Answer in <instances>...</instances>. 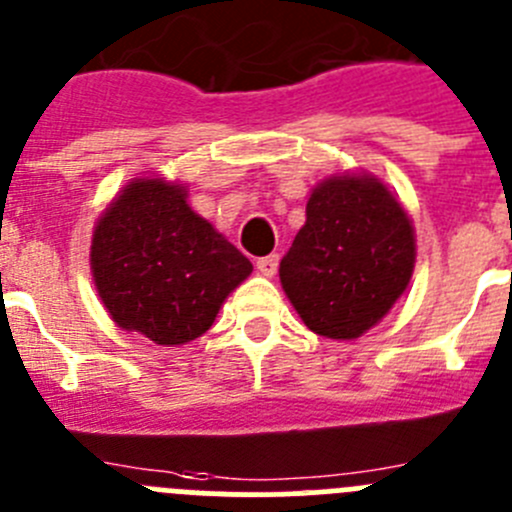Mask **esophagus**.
I'll return each instance as SVG.
<instances>
[{"label": "esophagus", "instance_id": "obj_1", "mask_svg": "<svg viewBox=\"0 0 512 512\" xmlns=\"http://www.w3.org/2000/svg\"><path fill=\"white\" fill-rule=\"evenodd\" d=\"M256 269H259L264 276H274L276 269H279V253H269V256H261V259L256 261Z\"/></svg>", "mask_w": 512, "mask_h": 512}]
</instances>
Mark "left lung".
<instances>
[{"instance_id":"1","label":"left lung","mask_w":512,"mask_h":512,"mask_svg":"<svg viewBox=\"0 0 512 512\" xmlns=\"http://www.w3.org/2000/svg\"><path fill=\"white\" fill-rule=\"evenodd\" d=\"M414 228L375 177H330L312 192L307 223L281 259V287L304 325L353 340L381 322L409 287Z\"/></svg>"}]
</instances>
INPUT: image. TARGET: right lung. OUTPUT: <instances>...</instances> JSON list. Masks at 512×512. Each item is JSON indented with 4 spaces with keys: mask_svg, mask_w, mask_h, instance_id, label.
Returning <instances> with one entry per match:
<instances>
[{
    "mask_svg": "<svg viewBox=\"0 0 512 512\" xmlns=\"http://www.w3.org/2000/svg\"><path fill=\"white\" fill-rule=\"evenodd\" d=\"M185 187L126 185L93 231L91 269L114 322L157 345H182L210 330L251 261L187 205Z\"/></svg>",
    "mask_w": 512,
    "mask_h": 512,
    "instance_id": "right-lung-1",
    "label": "right lung"
}]
</instances>
